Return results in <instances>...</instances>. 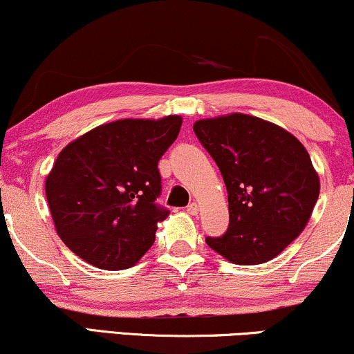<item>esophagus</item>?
<instances>
[{
	"mask_svg": "<svg viewBox=\"0 0 354 354\" xmlns=\"http://www.w3.org/2000/svg\"><path fill=\"white\" fill-rule=\"evenodd\" d=\"M198 210H200V208H198V205L195 203V202H192V203L189 205V207H187V212H189L190 215H197Z\"/></svg>",
	"mask_w": 354,
	"mask_h": 354,
	"instance_id": "esophagus-1",
	"label": "esophagus"
}]
</instances>
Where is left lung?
<instances>
[{
    "label": "left lung",
    "mask_w": 354,
    "mask_h": 354,
    "mask_svg": "<svg viewBox=\"0 0 354 354\" xmlns=\"http://www.w3.org/2000/svg\"><path fill=\"white\" fill-rule=\"evenodd\" d=\"M194 131L228 190V230L205 241L239 266L281 254L302 233L320 194L308 152L286 129L239 113L200 120Z\"/></svg>",
    "instance_id": "left-lung-1"
}]
</instances>
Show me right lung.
Masks as SVG:
<instances>
[{
    "instance_id": "obj_1",
    "label": "right lung",
    "mask_w": 354,
    "mask_h": 354,
    "mask_svg": "<svg viewBox=\"0 0 354 354\" xmlns=\"http://www.w3.org/2000/svg\"><path fill=\"white\" fill-rule=\"evenodd\" d=\"M182 118L120 120L88 131L64 147L46 180L57 234L95 268L118 270L138 263L169 215L160 157L178 136Z\"/></svg>"
}]
</instances>
